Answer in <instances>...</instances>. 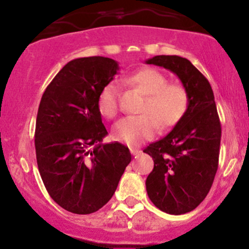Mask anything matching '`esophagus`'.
I'll use <instances>...</instances> for the list:
<instances>
[{
  "label": "esophagus",
  "mask_w": 249,
  "mask_h": 249,
  "mask_svg": "<svg viewBox=\"0 0 249 249\" xmlns=\"http://www.w3.org/2000/svg\"><path fill=\"white\" fill-rule=\"evenodd\" d=\"M130 152H131V154L134 155V157H136V155L140 154L141 150L137 149V148H131V149H130Z\"/></svg>",
  "instance_id": "1"
}]
</instances>
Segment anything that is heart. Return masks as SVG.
Returning <instances> with one entry per match:
<instances>
[{"label": "heart", "mask_w": 249, "mask_h": 249, "mask_svg": "<svg viewBox=\"0 0 249 249\" xmlns=\"http://www.w3.org/2000/svg\"><path fill=\"white\" fill-rule=\"evenodd\" d=\"M125 83L145 95L140 115L120 119L112 129L118 142L134 145L149 140L158 129H170L180 122L189 107V92L179 83H167V77L155 69H143L125 78ZM97 108L105 118H114L119 108V87L107 83L97 99Z\"/></svg>", "instance_id": "1"}]
</instances>
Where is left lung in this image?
<instances>
[{"label": "left lung", "mask_w": 249, "mask_h": 249, "mask_svg": "<svg viewBox=\"0 0 249 249\" xmlns=\"http://www.w3.org/2000/svg\"><path fill=\"white\" fill-rule=\"evenodd\" d=\"M145 64L170 70L189 92L184 117L143 150L154 161L145 180L150 201L162 212L184 214L207 196L217 173L222 127L214 95L210 82L185 57L158 55Z\"/></svg>", "instance_id": "obj_1"}]
</instances>
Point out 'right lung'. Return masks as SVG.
<instances>
[{"instance_id": "1", "label": "right lung", "mask_w": 249, "mask_h": 249, "mask_svg": "<svg viewBox=\"0 0 249 249\" xmlns=\"http://www.w3.org/2000/svg\"><path fill=\"white\" fill-rule=\"evenodd\" d=\"M119 66L104 56L67 62L48 85L35 131L37 165L50 197L76 214H90L109 201L131 161L126 145L102 144L97 99Z\"/></svg>"}]
</instances>
